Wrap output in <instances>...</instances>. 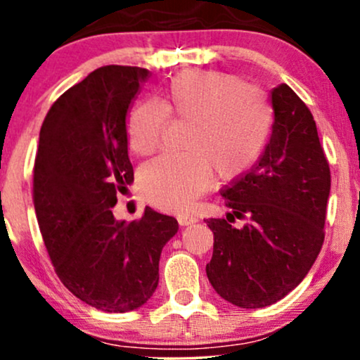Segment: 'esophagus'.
Wrapping results in <instances>:
<instances>
[{"mask_svg":"<svg viewBox=\"0 0 360 360\" xmlns=\"http://www.w3.org/2000/svg\"><path fill=\"white\" fill-rule=\"evenodd\" d=\"M196 217H193V214H188V213H183V214H177V223H179L181 226H186V225H191V223H196Z\"/></svg>","mask_w":360,"mask_h":360,"instance_id":"34e87169","label":"esophagus"}]
</instances>
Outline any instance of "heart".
Wrapping results in <instances>:
<instances>
[{"label":"heart","mask_w":360,"mask_h":360,"mask_svg":"<svg viewBox=\"0 0 360 360\" xmlns=\"http://www.w3.org/2000/svg\"><path fill=\"white\" fill-rule=\"evenodd\" d=\"M189 122L183 154H166L140 171V191L150 205L181 212L208 188L210 177L233 181L254 166L269 142L274 106L257 86L214 71H184L169 81L160 101H142L127 118L134 154L160 147L167 118Z\"/></svg>","instance_id":"b5f03b06"}]
</instances>
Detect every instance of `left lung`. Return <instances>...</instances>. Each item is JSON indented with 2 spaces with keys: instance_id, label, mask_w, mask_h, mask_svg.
<instances>
[{
  "instance_id": "1",
  "label": "left lung",
  "mask_w": 360,
  "mask_h": 360,
  "mask_svg": "<svg viewBox=\"0 0 360 360\" xmlns=\"http://www.w3.org/2000/svg\"><path fill=\"white\" fill-rule=\"evenodd\" d=\"M274 127L254 167L221 189L226 218L205 220L213 232L206 276L240 308H264L292 291L325 238L330 167L311 111L288 84L272 89ZM235 217L245 219L240 229Z\"/></svg>"
}]
</instances>
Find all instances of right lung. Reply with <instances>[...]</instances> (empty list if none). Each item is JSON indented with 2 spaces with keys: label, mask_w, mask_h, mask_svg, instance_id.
<instances>
[{
  "label": "right lung",
  "mask_w": 360,
  "mask_h": 360,
  "mask_svg": "<svg viewBox=\"0 0 360 360\" xmlns=\"http://www.w3.org/2000/svg\"><path fill=\"white\" fill-rule=\"evenodd\" d=\"M147 77L142 68L105 65L69 88L44 120L35 157V213L56 274L76 298L108 313L147 303L160 252L179 229L148 206L130 223L111 212L134 181L125 122Z\"/></svg>",
  "instance_id": "1"
}]
</instances>
